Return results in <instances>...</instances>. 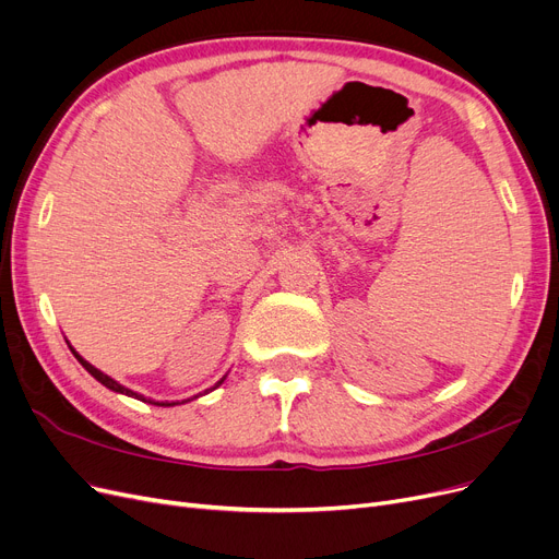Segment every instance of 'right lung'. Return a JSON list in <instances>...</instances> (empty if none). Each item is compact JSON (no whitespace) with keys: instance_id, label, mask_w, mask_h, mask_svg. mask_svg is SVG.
<instances>
[{"instance_id":"add662e5","label":"right lung","mask_w":559,"mask_h":559,"mask_svg":"<svg viewBox=\"0 0 559 559\" xmlns=\"http://www.w3.org/2000/svg\"><path fill=\"white\" fill-rule=\"evenodd\" d=\"M72 354H75V352H72ZM75 358H78V360L82 362V366L86 368V372H88L91 377H95V379H98V381H100L103 385H107V388H109V391H116V393H123V395L136 397V400H141V402H151V404H157V406H174V402H171V404H168V402H153V400H145V397H141L139 393L130 391V388H126V385H120L118 381H114L111 377H107L105 372H100L98 368H93V366H91V362H88V360H84V358H82L80 354H75ZM224 379H226V377H224ZM224 379H222V381H224ZM222 381H219V383H216V385H222ZM216 385H214V388H216Z\"/></svg>"}]
</instances>
